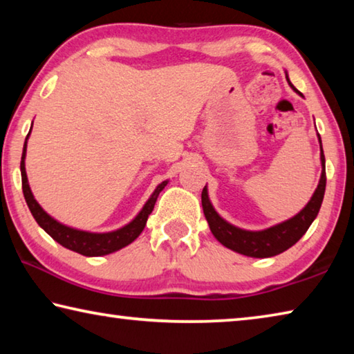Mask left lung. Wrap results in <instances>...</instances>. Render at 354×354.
Wrapping results in <instances>:
<instances>
[{"label": "left lung", "instance_id": "1", "mask_svg": "<svg viewBox=\"0 0 354 354\" xmlns=\"http://www.w3.org/2000/svg\"><path fill=\"white\" fill-rule=\"evenodd\" d=\"M286 77L287 81H289V76ZM289 84L293 91L303 97V93H299L297 88L292 86V82ZM317 137H319V142H320L322 175L314 195L310 196L308 205L304 206L297 215H293L292 218L286 221H281L278 225L267 227V230H261V231L242 230V227H237L234 225H231L230 221H226L225 218H221L218 212L214 209L211 200H209L207 185H205V189L201 192L203 212H205V217L207 220L209 227H211L214 237L217 239L223 247L250 257H272L283 253L286 250H289L292 245H295L299 239L304 236V232L309 230V226L313 225L317 214L320 211L323 196H325V187H326L325 154H323L320 134H317Z\"/></svg>", "mask_w": 354, "mask_h": 354}]
</instances>
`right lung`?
<instances>
[{"label":"right lung","instance_id":"right-lung-1","mask_svg":"<svg viewBox=\"0 0 354 354\" xmlns=\"http://www.w3.org/2000/svg\"><path fill=\"white\" fill-rule=\"evenodd\" d=\"M32 128V127H31ZM31 134V131H29ZM29 134L26 136L25 145H23V154H21V162H20V171H21V185H23V195H25L26 205L31 211L32 217L37 221L39 226L44 230L46 234H50L57 243H61L62 247L68 248L71 251H76L82 256H106L111 254L113 251H118L127 247V245L133 243L137 237L140 236V232L143 231V227L147 225V220L149 217V214L153 212L156 200L160 192L164 190V187L169 181H162L158 187L154 189V192L149 196L148 201L143 205L140 209V212L136 215V217L129 221L128 225H124L122 227H118L115 231H109V232H91V231H82V230H76V227H71L61 223L56 218H53L50 214L44 211L37 200L34 198L31 187H29L28 183V175H26V169H25V159H26V147H28V139Z\"/></svg>","mask_w":354,"mask_h":354}]
</instances>
